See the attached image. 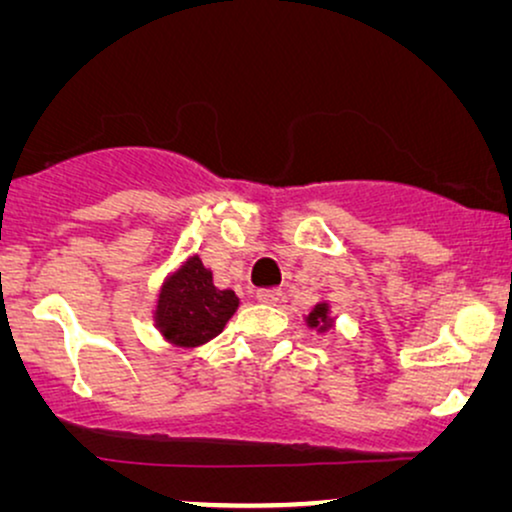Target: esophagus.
Instances as JSON below:
<instances>
[{"instance_id":"1","label":"esophagus","mask_w":512,"mask_h":512,"mask_svg":"<svg viewBox=\"0 0 512 512\" xmlns=\"http://www.w3.org/2000/svg\"><path fill=\"white\" fill-rule=\"evenodd\" d=\"M280 299H282V289L277 287L258 289V301H263V304H280Z\"/></svg>"}]
</instances>
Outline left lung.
<instances>
[{"label": "left lung", "mask_w": 512, "mask_h": 512, "mask_svg": "<svg viewBox=\"0 0 512 512\" xmlns=\"http://www.w3.org/2000/svg\"><path fill=\"white\" fill-rule=\"evenodd\" d=\"M308 325L318 327V330H325V327L330 325V306L327 304L315 306L313 311L308 313Z\"/></svg>", "instance_id": "8db88e82"}]
</instances>
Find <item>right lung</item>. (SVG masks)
<instances>
[{
  "instance_id": "1",
  "label": "right lung",
  "mask_w": 512,
  "mask_h": 512,
  "mask_svg": "<svg viewBox=\"0 0 512 512\" xmlns=\"http://www.w3.org/2000/svg\"><path fill=\"white\" fill-rule=\"evenodd\" d=\"M237 306V294L213 285L211 270L194 256L163 285L156 306V325L168 342L199 346L223 332Z\"/></svg>"
}]
</instances>
